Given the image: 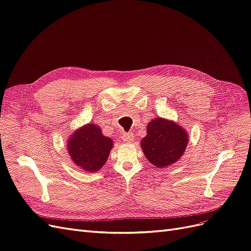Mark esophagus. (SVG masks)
Returning a JSON list of instances; mask_svg holds the SVG:
<instances>
[{"label":"esophagus","mask_w":251,"mask_h":251,"mask_svg":"<svg viewBox=\"0 0 251 251\" xmlns=\"http://www.w3.org/2000/svg\"><path fill=\"white\" fill-rule=\"evenodd\" d=\"M133 138H134V134L131 133V132L125 133V134L123 135V140H124L125 142H132V141H133Z\"/></svg>","instance_id":"obj_1"}]
</instances>
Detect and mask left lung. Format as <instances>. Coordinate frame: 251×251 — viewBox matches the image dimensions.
I'll list each match as a JSON object with an SVG mask.
<instances>
[{
    "mask_svg": "<svg viewBox=\"0 0 251 251\" xmlns=\"http://www.w3.org/2000/svg\"><path fill=\"white\" fill-rule=\"evenodd\" d=\"M148 134L141 140L142 151L157 168L176 162L187 146V133L173 121L156 118L148 125Z\"/></svg>",
    "mask_w": 251,
    "mask_h": 251,
    "instance_id": "8db88e82",
    "label": "left lung"
}]
</instances>
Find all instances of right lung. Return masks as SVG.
Masks as SVG:
<instances>
[{"mask_svg":"<svg viewBox=\"0 0 251 251\" xmlns=\"http://www.w3.org/2000/svg\"><path fill=\"white\" fill-rule=\"evenodd\" d=\"M112 146V139L103 136L100 127L89 124L71 136L68 141V151L75 164L91 173L101 169Z\"/></svg>","mask_w":251,"mask_h":251,"instance_id":"right-lung-1","label":"right lung"}]
</instances>
